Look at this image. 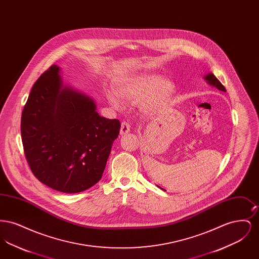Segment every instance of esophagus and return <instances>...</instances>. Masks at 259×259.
I'll return each mask as SVG.
<instances>
[{
	"instance_id": "1",
	"label": "esophagus",
	"mask_w": 259,
	"mask_h": 259,
	"mask_svg": "<svg viewBox=\"0 0 259 259\" xmlns=\"http://www.w3.org/2000/svg\"><path fill=\"white\" fill-rule=\"evenodd\" d=\"M128 132H130V125H129V123L123 121V122L121 123V127H120V134H121V135H125V134H127Z\"/></svg>"
}]
</instances>
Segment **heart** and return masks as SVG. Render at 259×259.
Listing matches in <instances>:
<instances>
[{"label":"heart","mask_w":259,"mask_h":259,"mask_svg":"<svg viewBox=\"0 0 259 259\" xmlns=\"http://www.w3.org/2000/svg\"><path fill=\"white\" fill-rule=\"evenodd\" d=\"M115 92L109 90L107 99L112 108L122 109L124 102L138 104L144 99V109L153 114L163 109L172 99L176 87L172 80L162 79L160 74H141L118 81Z\"/></svg>","instance_id":"obj_1"}]
</instances>
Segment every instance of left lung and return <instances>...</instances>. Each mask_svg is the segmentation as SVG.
<instances>
[{
	"instance_id": "left-lung-1",
	"label": "left lung",
	"mask_w": 259,
	"mask_h": 259,
	"mask_svg": "<svg viewBox=\"0 0 259 259\" xmlns=\"http://www.w3.org/2000/svg\"><path fill=\"white\" fill-rule=\"evenodd\" d=\"M204 79L207 81V83L209 84V85H211V87H217L219 90H221V91H223V92H226V89H225V87H223L222 84V82L214 76V74H211V73H209V74H206L205 76H204ZM158 186V185H157ZM159 188H161L160 186H158ZM161 189H163V188H161ZM164 190V189H163Z\"/></svg>"
}]
</instances>
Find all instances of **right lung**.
<instances>
[{
	"label": "right lung",
	"mask_w": 259,
	"mask_h": 259,
	"mask_svg": "<svg viewBox=\"0 0 259 259\" xmlns=\"http://www.w3.org/2000/svg\"><path fill=\"white\" fill-rule=\"evenodd\" d=\"M120 122L99 115L93 99L64 85L52 65L29 94L21 116L25 156L37 180L77 193L101 180Z\"/></svg>",
	"instance_id": "add662e5"
}]
</instances>
